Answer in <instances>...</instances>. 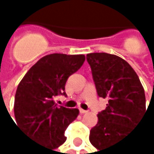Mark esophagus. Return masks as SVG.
Here are the masks:
<instances>
[{
  "instance_id": "1",
  "label": "esophagus",
  "mask_w": 154,
  "mask_h": 154,
  "mask_svg": "<svg viewBox=\"0 0 154 154\" xmlns=\"http://www.w3.org/2000/svg\"><path fill=\"white\" fill-rule=\"evenodd\" d=\"M87 112H88V111H86V110H83V109H81V108L79 109V113H80V114H82V115H83V114H86Z\"/></svg>"
}]
</instances>
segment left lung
Masks as SVG:
<instances>
[{
  "instance_id": "left-lung-1",
  "label": "left lung",
  "mask_w": 154,
  "mask_h": 154,
  "mask_svg": "<svg viewBox=\"0 0 154 154\" xmlns=\"http://www.w3.org/2000/svg\"><path fill=\"white\" fill-rule=\"evenodd\" d=\"M99 97L106 108L98 114L90 141L98 150L114 146L127 137L146 113V99L138 75L124 59L105 52L87 54Z\"/></svg>"
}]
</instances>
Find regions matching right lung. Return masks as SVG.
<instances>
[{"label":"right lung","instance_id":"right-lung-1","mask_svg":"<svg viewBox=\"0 0 154 154\" xmlns=\"http://www.w3.org/2000/svg\"><path fill=\"white\" fill-rule=\"evenodd\" d=\"M84 61L83 54L46 55L27 71L17 87L14 107L17 126L51 151L66 140L64 131L79 114V109L58 106L54 100L66 96V80Z\"/></svg>","mask_w":154,"mask_h":154}]
</instances>
